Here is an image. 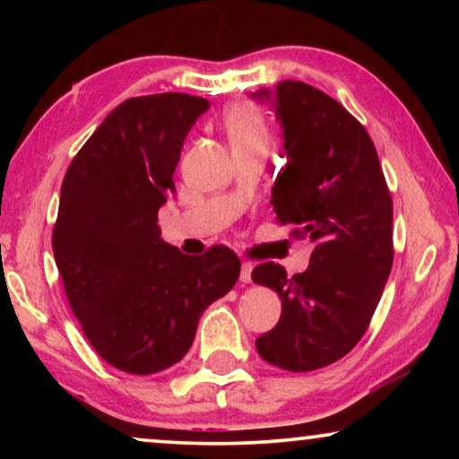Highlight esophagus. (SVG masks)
<instances>
[{
  "label": "esophagus",
  "mask_w": 459,
  "mask_h": 459,
  "mask_svg": "<svg viewBox=\"0 0 459 459\" xmlns=\"http://www.w3.org/2000/svg\"><path fill=\"white\" fill-rule=\"evenodd\" d=\"M250 278H253V265H250V263H242V267H240V281H244V284H248Z\"/></svg>",
  "instance_id": "esophagus-1"
}]
</instances>
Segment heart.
<instances>
[{
    "label": "heart",
    "instance_id": "b5f03b06",
    "mask_svg": "<svg viewBox=\"0 0 459 459\" xmlns=\"http://www.w3.org/2000/svg\"><path fill=\"white\" fill-rule=\"evenodd\" d=\"M223 127L231 148H242L255 142H267L265 125L259 112L248 104H234L225 110Z\"/></svg>",
    "mask_w": 459,
    "mask_h": 459
}]
</instances>
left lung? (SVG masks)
Masks as SVG:
<instances>
[{"label": "left lung", "mask_w": 459, "mask_h": 459, "mask_svg": "<svg viewBox=\"0 0 459 459\" xmlns=\"http://www.w3.org/2000/svg\"><path fill=\"white\" fill-rule=\"evenodd\" d=\"M250 98L272 106L284 137L286 165L269 200L275 219L316 244L303 273L275 263L253 269L255 284L281 300L256 351L275 368L311 372L366 334L393 267V200L374 142L334 98L290 79Z\"/></svg>", "instance_id": "left-lung-1"}]
</instances>
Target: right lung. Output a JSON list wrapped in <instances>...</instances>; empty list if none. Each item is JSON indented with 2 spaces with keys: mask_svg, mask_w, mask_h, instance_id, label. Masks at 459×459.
<instances>
[{
  "mask_svg": "<svg viewBox=\"0 0 459 459\" xmlns=\"http://www.w3.org/2000/svg\"><path fill=\"white\" fill-rule=\"evenodd\" d=\"M209 106L187 93L125 100L62 181L52 248L66 299L98 355L127 374L184 359L200 316L240 275L230 248L184 255L156 223L187 131Z\"/></svg>",
  "mask_w": 459,
  "mask_h": 459,
  "instance_id": "add662e5",
  "label": "right lung"
}]
</instances>
